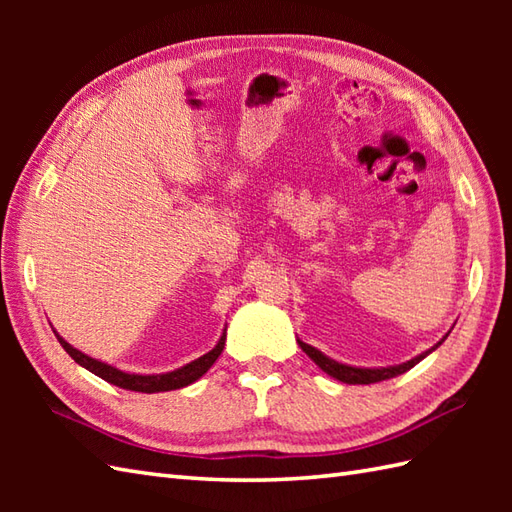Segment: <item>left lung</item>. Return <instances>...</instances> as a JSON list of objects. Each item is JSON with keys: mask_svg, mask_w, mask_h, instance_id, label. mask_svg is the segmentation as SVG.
I'll use <instances>...</instances> for the list:
<instances>
[{"mask_svg": "<svg viewBox=\"0 0 512 512\" xmlns=\"http://www.w3.org/2000/svg\"><path fill=\"white\" fill-rule=\"evenodd\" d=\"M444 341V339H442ZM442 341L438 345H442ZM301 350L306 352L314 363H317L325 374H330L332 378L341 380V383H347V385H369V383H380V380H387V378H394V376H400L405 374L407 369H411L413 365H418L424 356L431 354L433 350H436L438 345H433L429 352H424L416 358H411V361L402 363V365H396V367H380V369H365V367H350V365H343V363H336L332 361V358H328L325 354H321L319 350H314L312 345L299 341Z\"/></svg>", "mask_w": 512, "mask_h": 512, "instance_id": "left-lung-1", "label": "left lung"}]
</instances>
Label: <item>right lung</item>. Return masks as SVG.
<instances>
[{
    "mask_svg": "<svg viewBox=\"0 0 512 512\" xmlns=\"http://www.w3.org/2000/svg\"><path fill=\"white\" fill-rule=\"evenodd\" d=\"M57 339H59L63 350L74 358V363H79L81 367L90 369L92 374L107 380V383H112L116 387H123V389H129V391H143V394H158V391H171V389L187 387V385L195 383V380H198L202 374L209 372V367L217 361V356H220L222 350H224L226 332L222 334V339L217 341V345L213 347V350L209 354L200 356L198 361L184 365V367L176 369V372L156 374V376H140V374L121 372V369H116L112 365H105L101 361H96V358H92V356H85L83 352L74 350V347L68 341H63L59 334H57Z\"/></svg>",
    "mask_w": 512,
    "mask_h": 512,
    "instance_id": "add662e5",
    "label": "right lung"
}]
</instances>
